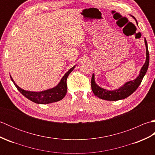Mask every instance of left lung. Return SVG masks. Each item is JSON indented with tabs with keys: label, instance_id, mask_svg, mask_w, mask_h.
Wrapping results in <instances>:
<instances>
[{
	"label": "left lung",
	"instance_id": "left-lung-1",
	"mask_svg": "<svg viewBox=\"0 0 155 155\" xmlns=\"http://www.w3.org/2000/svg\"><path fill=\"white\" fill-rule=\"evenodd\" d=\"M144 42H145L147 49V59L145 63L141 68L139 77L135 80L128 82V83L124 84V86L118 88V89L114 91H107L106 89L98 87L95 83L94 75L93 74L91 78V88L95 96L107 101H118L129 97L131 94H133L137 89V88L139 87V85L143 79L144 76L146 74L149 64V52L148 50L147 42L146 39H144Z\"/></svg>",
	"mask_w": 155,
	"mask_h": 155
}]
</instances>
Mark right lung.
I'll return each mask as SVG.
<instances>
[{
    "mask_svg": "<svg viewBox=\"0 0 155 155\" xmlns=\"http://www.w3.org/2000/svg\"><path fill=\"white\" fill-rule=\"evenodd\" d=\"M74 68V67H72L64 75V77L62 78L61 82L58 83L57 87H55L53 88H51V89H48L42 92H31L23 90L16 84L15 81H13L12 78L11 77V78L18 91H19L20 93L22 95H24L28 99L38 104H48L61 101L64 97L67 91V78L71 72L73 71Z\"/></svg>",
    "mask_w": 155,
    "mask_h": 155,
    "instance_id": "right-lung-1",
    "label": "right lung"
}]
</instances>
